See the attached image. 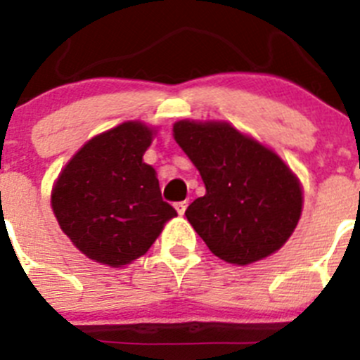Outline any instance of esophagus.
<instances>
[{
  "mask_svg": "<svg viewBox=\"0 0 360 360\" xmlns=\"http://www.w3.org/2000/svg\"><path fill=\"white\" fill-rule=\"evenodd\" d=\"M174 206H176L177 213H179V215H183L184 210H186V206H188V202H186V200H179V202H176Z\"/></svg>",
  "mask_w": 360,
  "mask_h": 360,
  "instance_id": "1",
  "label": "esophagus"
}]
</instances>
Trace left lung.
Listing matches in <instances>:
<instances>
[{
  "mask_svg": "<svg viewBox=\"0 0 360 360\" xmlns=\"http://www.w3.org/2000/svg\"><path fill=\"white\" fill-rule=\"evenodd\" d=\"M174 138L192 160L206 195L188 222L215 257L245 265L278 251L301 215V188L289 167L229 124L177 122Z\"/></svg>",
  "mask_w": 360,
  "mask_h": 360,
  "instance_id": "obj_1",
  "label": "left lung"
}]
</instances>
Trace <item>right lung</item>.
Returning <instances> with one entry per match:
<instances>
[{
    "label": "right lung",
    "mask_w": 360,
    "mask_h": 360,
    "mask_svg": "<svg viewBox=\"0 0 360 360\" xmlns=\"http://www.w3.org/2000/svg\"><path fill=\"white\" fill-rule=\"evenodd\" d=\"M152 131L127 122L87 141L55 183L51 208L70 240L91 260L122 267L145 255L176 210L143 154Z\"/></svg>",
    "instance_id": "right-lung-1"
}]
</instances>
